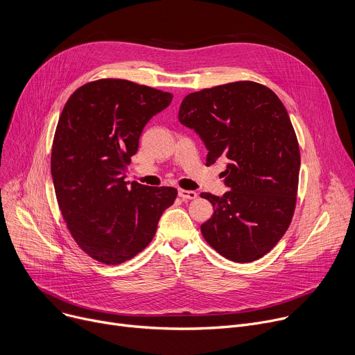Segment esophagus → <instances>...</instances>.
I'll return each mask as SVG.
<instances>
[{
	"mask_svg": "<svg viewBox=\"0 0 355 355\" xmlns=\"http://www.w3.org/2000/svg\"><path fill=\"white\" fill-rule=\"evenodd\" d=\"M179 196L183 200H195L198 198V193L193 192V190H184V189H179Z\"/></svg>",
	"mask_w": 355,
	"mask_h": 355,
	"instance_id": "obj_1",
	"label": "esophagus"
}]
</instances>
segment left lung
<instances>
[{
	"instance_id": "8db88e82",
	"label": "left lung",
	"mask_w": 355,
	"mask_h": 355,
	"mask_svg": "<svg viewBox=\"0 0 355 355\" xmlns=\"http://www.w3.org/2000/svg\"><path fill=\"white\" fill-rule=\"evenodd\" d=\"M179 121L205 142L207 166L229 159V192L200 193L214 209L200 226L205 240L236 263L263 257L287 232L297 202L300 148L283 102L261 84L239 80L186 95Z\"/></svg>"
}]
</instances>
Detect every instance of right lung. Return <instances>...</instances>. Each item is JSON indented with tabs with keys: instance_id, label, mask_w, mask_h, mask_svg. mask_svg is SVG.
Wrapping results in <instances>:
<instances>
[{
	"instance_id": "right-lung-1",
	"label": "right lung",
	"mask_w": 355,
	"mask_h": 355,
	"mask_svg": "<svg viewBox=\"0 0 355 355\" xmlns=\"http://www.w3.org/2000/svg\"><path fill=\"white\" fill-rule=\"evenodd\" d=\"M173 95L126 79L79 87L67 101L51 152V175L67 227L89 257L121 264L152 241L178 190L132 182L125 172L149 119Z\"/></svg>"
}]
</instances>
